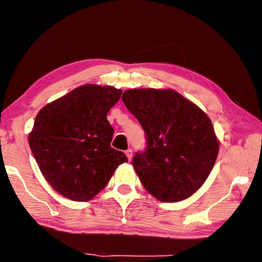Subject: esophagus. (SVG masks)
Listing matches in <instances>:
<instances>
[{"mask_svg":"<svg viewBox=\"0 0 262 262\" xmlns=\"http://www.w3.org/2000/svg\"><path fill=\"white\" fill-rule=\"evenodd\" d=\"M125 154H126V156H127V158H128V159H129V161H130V159H132V157H133V150H132V149H127V150H126V151H125Z\"/></svg>","mask_w":262,"mask_h":262,"instance_id":"1","label":"esophagus"}]
</instances>
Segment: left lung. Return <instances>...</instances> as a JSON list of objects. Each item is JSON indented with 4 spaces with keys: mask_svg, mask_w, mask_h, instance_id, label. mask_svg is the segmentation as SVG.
I'll list each match as a JSON object with an SVG mask.
<instances>
[{
    "mask_svg": "<svg viewBox=\"0 0 262 262\" xmlns=\"http://www.w3.org/2000/svg\"><path fill=\"white\" fill-rule=\"evenodd\" d=\"M122 101L145 134L147 147L132 162L143 187L162 202L189 198L219 155L210 119L173 90L133 89L123 92Z\"/></svg>",
    "mask_w": 262,
    "mask_h": 262,
    "instance_id": "left-lung-1",
    "label": "left lung"
}]
</instances>
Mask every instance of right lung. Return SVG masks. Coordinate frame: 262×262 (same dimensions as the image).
<instances>
[{"label": "right lung", "instance_id": "add662e5", "mask_svg": "<svg viewBox=\"0 0 262 262\" xmlns=\"http://www.w3.org/2000/svg\"><path fill=\"white\" fill-rule=\"evenodd\" d=\"M122 91L88 84L46 105L37 114L29 144L41 173L57 193L73 201L98 194L115 168L128 162L111 147L107 113Z\"/></svg>", "mask_w": 262, "mask_h": 262}]
</instances>
